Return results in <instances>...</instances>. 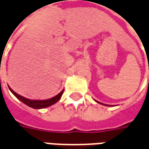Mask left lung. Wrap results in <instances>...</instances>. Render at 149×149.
<instances>
[{"mask_svg":"<svg viewBox=\"0 0 149 149\" xmlns=\"http://www.w3.org/2000/svg\"><path fill=\"white\" fill-rule=\"evenodd\" d=\"M96 102H97V101H96ZM97 103H100V104H102V103H101V102H97ZM102 105H104V104H102ZM108 106H110V105H108Z\"/></svg>","mask_w":149,"mask_h":149,"instance_id":"left-lung-1","label":"left lung"}]
</instances>
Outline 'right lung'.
I'll return each mask as SVG.
<instances>
[{"label": "right lung", "instance_id": "1", "mask_svg": "<svg viewBox=\"0 0 149 149\" xmlns=\"http://www.w3.org/2000/svg\"><path fill=\"white\" fill-rule=\"evenodd\" d=\"M9 90L11 91V93L13 94V95L15 96V97L18 98L19 100H20L22 103H24L26 105L29 106V107L33 108V109H44V108H47L48 106H51V105H54L57 102H58L62 97V94H63V90H62V91L58 94V95H57L56 96H54V97H52V98H50V99H47V100H30L28 99V98H26V97H22L21 95H18L17 93H15L13 91V90L11 89V87H9Z\"/></svg>", "mask_w": 149, "mask_h": 149}]
</instances>
